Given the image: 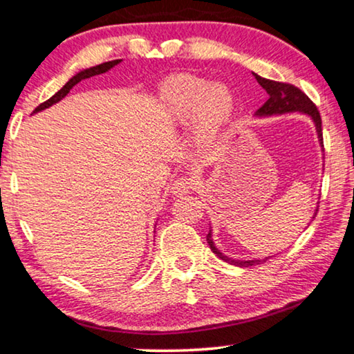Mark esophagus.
Segmentation results:
<instances>
[{"label":"esophagus","instance_id":"1","mask_svg":"<svg viewBox=\"0 0 354 354\" xmlns=\"http://www.w3.org/2000/svg\"><path fill=\"white\" fill-rule=\"evenodd\" d=\"M193 178L189 177H178L176 182L172 183L171 187V193L174 196H182V194H187L189 189L193 188Z\"/></svg>","mask_w":354,"mask_h":354}]
</instances>
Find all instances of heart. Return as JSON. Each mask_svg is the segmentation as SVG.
I'll use <instances>...</instances> for the list:
<instances>
[{"instance_id":"obj_1","label":"heart","mask_w":354,"mask_h":354,"mask_svg":"<svg viewBox=\"0 0 354 354\" xmlns=\"http://www.w3.org/2000/svg\"><path fill=\"white\" fill-rule=\"evenodd\" d=\"M236 95L223 82H209L196 75H177L160 93L165 120L183 128L193 123V139L203 149L220 142L236 115Z\"/></svg>"}]
</instances>
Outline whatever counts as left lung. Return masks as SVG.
<instances>
[{
	"label": "left lung",
	"mask_w": 354,
	"mask_h": 354,
	"mask_svg": "<svg viewBox=\"0 0 354 354\" xmlns=\"http://www.w3.org/2000/svg\"><path fill=\"white\" fill-rule=\"evenodd\" d=\"M254 79L258 80V84L263 86L266 90V93L269 95V100L264 102L263 107H259L254 117L258 118H266V117H274V115H285V113H292V112H299L302 115H307L312 118V122L315 124V129H317V136H318V142L319 147H323V131H322V117H319V112L317 106L310 101V97L297 88L295 85L290 84H283V82H275V80H269L261 77V75L254 74ZM315 216V215H313ZM312 216V218H313ZM207 243L212 248L216 257L220 259L226 261V263L234 264V266H241V268H248V266H254V264H261L266 263L270 257L266 258H253V259H236V258H230L226 257L225 253H221V250L216 248L214 239H212V227L207 234Z\"/></svg>",
	"instance_id": "obj_1"
}]
</instances>
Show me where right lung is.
Wrapping results in <instances>:
<instances>
[{
    "label": "right lung",
    "mask_w": 354,
    "mask_h": 354,
    "mask_svg": "<svg viewBox=\"0 0 354 354\" xmlns=\"http://www.w3.org/2000/svg\"><path fill=\"white\" fill-rule=\"evenodd\" d=\"M118 63H122V59H112V62H106V63L97 64V66H91V68H86V69L79 71L77 74L73 75V77H71V79L68 80V82L64 84V86H63L62 90H58L57 93L50 97V100H47L46 102H42V104L37 106V107L35 109V111H32V113H37V112L44 111V109H47V107L57 104V102L62 101L63 97L69 93L71 88H73L74 85H77V84L80 82V80L88 79V77H93V75H97V74H104V73H107L109 69H112L113 66H117Z\"/></svg>",
    "instance_id": "1"
}]
</instances>
